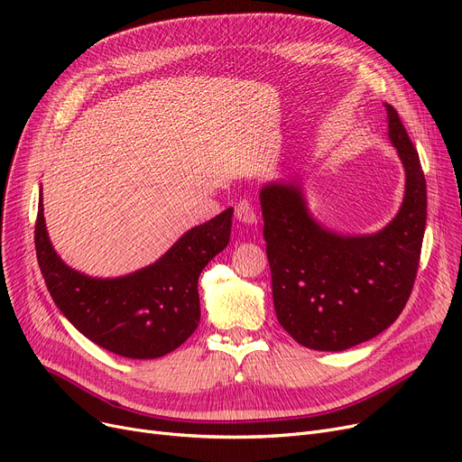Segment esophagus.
<instances>
[{
  "label": "esophagus",
  "mask_w": 462,
  "mask_h": 462,
  "mask_svg": "<svg viewBox=\"0 0 462 462\" xmlns=\"http://www.w3.org/2000/svg\"><path fill=\"white\" fill-rule=\"evenodd\" d=\"M236 218L244 225H254L256 223V211L249 199H239L236 204Z\"/></svg>",
  "instance_id": "esophagus-1"
}]
</instances>
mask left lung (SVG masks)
Instances as JSON below:
<instances>
[{
    "instance_id": "obj_1",
    "label": "left lung",
    "mask_w": 462,
    "mask_h": 462,
    "mask_svg": "<svg viewBox=\"0 0 462 462\" xmlns=\"http://www.w3.org/2000/svg\"><path fill=\"white\" fill-rule=\"evenodd\" d=\"M385 109L406 190L383 230L344 236L319 225L296 179L260 190L277 320L300 346L315 351H344L389 328L415 283L427 183L402 120L393 106Z\"/></svg>"
}]
</instances>
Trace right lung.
Instances as JSON below:
<instances>
[{
  "label": "right lung",
  "instance_id": "1",
  "mask_svg": "<svg viewBox=\"0 0 462 462\" xmlns=\"http://www.w3.org/2000/svg\"><path fill=\"white\" fill-rule=\"evenodd\" d=\"M232 215L228 208L190 228L154 264L102 279L69 268L58 256L39 194L37 263L58 310L90 342L126 358H158L185 344L198 328V277L228 245Z\"/></svg>",
  "mask_w": 462,
  "mask_h": 462
}]
</instances>
